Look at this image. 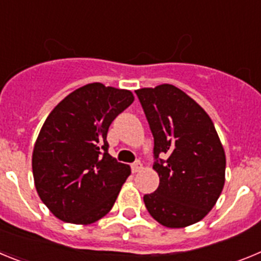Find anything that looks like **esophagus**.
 <instances>
[{
	"instance_id": "1",
	"label": "esophagus",
	"mask_w": 261,
	"mask_h": 261,
	"mask_svg": "<svg viewBox=\"0 0 261 261\" xmlns=\"http://www.w3.org/2000/svg\"><path fill=\"white\" fill-rule=\"evenodd\" d=\"M130 167H132V172H140L142 170V163L140 162V161H136L135 163H132V166H130Z\"/></svg>"
}]
</instances>
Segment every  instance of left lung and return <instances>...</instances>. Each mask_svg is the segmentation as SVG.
<instances>
[{
	"instance_id": "left-lung-1",
	"label": "left lung",
	"mask_w": 261,
	"mask_h": 261,
	"mask_svg": "<svg viewBox=\"0 0 261 261\" xmlns=\"http://www.w3.org/2000/svg\"><path fill=\"white\" fill-rule=\"evenodd\" d=\"M154 137V193L144 196L161 225L179 229L212 211L225 184L226 156L209 115L180 89L159 85L136 90ZM168 155L166 160L159 155Z\"/></svg>"
}]
</instances>
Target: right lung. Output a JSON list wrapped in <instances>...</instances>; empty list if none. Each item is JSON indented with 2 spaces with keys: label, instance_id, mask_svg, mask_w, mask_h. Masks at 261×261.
Returning a JSON list of instances; mask_svg holds the SVG:
<instances>
[{
  "label": "right lung",
  "instance_id": "right-lung-1",
  "mask_svg": "<svg viewBox=\"0 0 261 261\" xmlns=\"http://www.w3.org/2000/svg\"><path fill=\"white\" fill-rule=\"evenodd\" d=\"M135 100L129 90L89 84L48 115L32 153L41 201L59 220L90 225L112 209L130 174L108 154L111 123Z\"/></svg>",
  "mask_w": 261,
  "mask_h": 261
}]
</instances>
